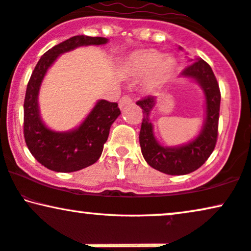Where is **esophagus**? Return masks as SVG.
Here are the masks:
<instances>
[{"instance_id":"obj_1","label":"esophagus","mask_w":251,"mask_h":251,"mask_svg":"<svg viewBox=\"0 0 251 251\" xmlns=\"http://www.w3.org/2000/svg\"><path fill=\"white\" fill-rule=\"evenodd\" d=\"M131 102H132L131 98H129V97H122L121 99H120L119 107H120V108H121V109H123V108H125L126 106L131 105Z\"/></svg>"}]
</instances>
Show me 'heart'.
<instances>
[{
  "instance_id": "1",
  "label": "heart",
  "mask_w": 251,
  "mask_h": 251,
  "mask_svg": "<svg viewBox=\"0 0 251 251\" xmlns=\"http://www.w3.org/2000/svg\"><path fill=\"white\" fill-rule=\"evenodd\" d=\"M120 68L125 76L132 79L145 77L148 90L158 91L173 78L177 63L171 55H162L153 48H143L126 55Z\"/></svg>"
}]
</instances>
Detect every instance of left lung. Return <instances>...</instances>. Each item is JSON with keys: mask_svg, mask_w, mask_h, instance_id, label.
<instances>
[{"mask_svg": "<svg viewBox=\"0 0 251 251\" xmlns=\"http://www.w3.org/2000/svg\"><path fill=\"white\" fill-rule=\"evenodd\" d=\"M182 50L181 47H178ZM193 63L181 73L201 86L205 99V119L201 131L193 141L178 146H164L157 141L150 115L157 105V98L150 96L136 103L143 109L139 144L145 161L161 173L185 175L196 171L213 152L218 136L220 109V90L212 69L201 58L189 60Z\"/></svg>", "mask_w": 251, "mask_h": 251, "instance_id": "8db88e82", "label": "left lung"}]
</instances>
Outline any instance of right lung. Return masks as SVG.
I'll return each instance as SVG.
<instances>
[{
    "mask_svg": "<svg viewBox=\"0 0 251 251\" xmlns=\"http://www.w3.org/2000/svg\"><path fill=\"white\" fill-rule=\"evenodd\" d=\"M107 38L76 35L42 55L28 80L24 101V137L32 155L54 172L70 173L93 165L102 153L109 129L119 115L118 103L98 100L84 121L69 131H55L42 121L39 92L47 71L60 55L83 46H99Z\"/></svg>",
    "mask_w": 251,
    "mask_h": 251,
    "instance_id": "obj_1",
    "label": "right lung"
}]
</instances>
